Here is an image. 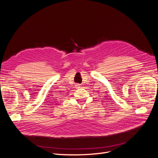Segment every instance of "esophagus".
I'll list each match as a JSON object with an SVG mask.
<instances>
[{"mask_svg":"<svg viewBox=\"0 0 158 158\" xmlns=\"http://www.w3.org/2000/svg\"><path fill=\"white\" fill-rule=\"evenodd\" d=\"M79 85H79V84H77V85H76L75 86H76V87H78V86H79Z\"/></svg>","mask_w":158,"mask_h":158,"instance_id":"esophagus-1","label":"esophagus"}]
</instances>
